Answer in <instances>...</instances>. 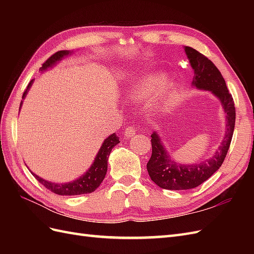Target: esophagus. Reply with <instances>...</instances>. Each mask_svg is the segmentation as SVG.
<instances>
[{
    "mask_svg": "<svg viewBox=\"0 0 254 254\" xmlns=\"http://www.w3.org/2000/svg\"><path fill=\"white\" fill-rule=\"evenodd\" d=\"M124 133H125V136L127 137V139H130V137H132L136 133V130L134 127H128L125 130Z\"/></svg>",
    "mask_w": 254,
    "mask_h": 254,
    "instance_id": "obj_1",
    "label": "esophagus"
}]
</instances>
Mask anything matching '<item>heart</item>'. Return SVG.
I'll use <instances>...</instances> for the list:
<instances>
[{
	"label": "heart",
	"mask_w": 254,
	"mask_h": 254,
	"mask_svg": "<svg viewBox=\"0 0 254 254\" xmlns=\"http://www.w3.org/2000/svg\"><path fill=\"white\" fill-rule=\"evenodd\" d=\"M168 76L164 72H159L147 76L144 80L131 89V95L134 98H149L158 94L155 101V107L164 111L175 104L179 94V83L168 81Z\"/></svg>",
	"instance_id": "heart-1"
}]
</instances>
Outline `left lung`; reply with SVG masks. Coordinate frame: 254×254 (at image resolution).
I'll return each mask as SVG.
<instances>
[{
  "mask_svg": "<svg viewBox=\"0 0 254 254\" xmlns=\"http://www.w3.org/2000/svg\"><path fill=\"white\" fill-rule=\"evenodd\" d=\"M190 64L194 71L191 87L209 91L216 96L226 113V132L214 155L200 163H178L171 157L157 131L151 134L152 153L147 163L150 179L161 189L181 190L197 188L219 170L227 156L235 126V107L232 95L218 68L201 53L184 47Z\"/></svg>",
  "mask_w": 254,
  "mask_h": 254,
  "instance_id": "left-lung-1",
  "label": "left lung"
}]
</instances>
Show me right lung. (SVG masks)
I'll list each match as a JSON object with an SVG mask.
<instances>
[{
  "label": "right lung",
  "instance_id": "add662e5",
  "mask_svg": "<svg viewBox=\"0 0 254 254\" xmlns=\"http://www.w3.org/2000/svg\"><path fill=\"white\" fill-rule=\"evenodd\" d=\"M72 53H73V51H66V50L59 51V52L55 53L53 56H51L42 64V66L40 67V71L41 72L48 71L50 67H53L54 65H56L59 61L67 57L68 55H71ZM33 82H34V79L28 83L26 90L24 91V93H23V96H22L23 99L26 97L27 92L29 91L30 87H32ZM22 104H23V101H21L19 110H21ZM119 143H120V139L115 133L110 134L108 137H107V139H105V141L103 142V144L101 146V148H99L98 152L96 153L94 162L92 163L89 170L83 175H81L79 178L75 179L71 182H65V183L51 182V181L45 180V179L41 178V177L36 175L35 173L30 171L29 168L28 170L38 181H39L41 184H43V186L48 190L53 191V193L61 195V196H74V195L89 194V193H92V191H94L99 186H101V183L105 179L107 170H108V159H109V156L111 153V150L114 146L118 145Z\"/></svg>",
  "mask_w": 254,
  "mask_h": 254
}]
</instances>
